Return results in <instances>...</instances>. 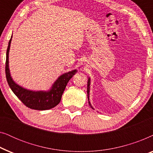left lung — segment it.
Instances as JSON below:
<instances>
[{"label":"left lung","mask_w":153,"mask_h":153,"mask_svg":"<svg viewBox=\"0 0 153 153\" xmlns=\"http://www.w3.org/2000/svg\"><path fill=\"white\" fill-rule=\"evenodd\" d=\"M91 79H90V78L88 79V85H87V94H88V104H89V105H90V106H91V107L92 108H93V106H91V103H90V101H89V93H90V84H91Z\"/></svg>","instance_id":"left-lung-1"}]
</instances>
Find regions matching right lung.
<instances>
[{
    "label": "right lung",
    "mask_w": 153,
    "mask_h": 153,
    "mask_svg": "<svg viewBox=\"0 0 153 153\" xmlns=\"http://www.w3.org/2000/svg\"><path fill=\"white\" fill-rule=\"evenodd\" d=\"M12 37L8 43L6 52L5 74L8 85L16 97L27 107L35 110H48L55 107L60 103L62 95L68 81L77 72L76 70L65 73L58 77L49 91H33L25 89L16 83L12 79L9 70V51Z\"/></svg>",
    "instance_id": "obj_1"
}]
</instances>
